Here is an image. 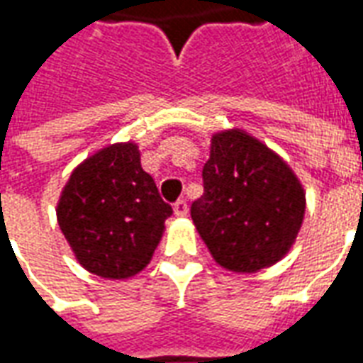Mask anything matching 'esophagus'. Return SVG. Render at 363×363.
I'll return each mask as SVG.
<instances>
[{
    "label": "esophagus",
    "instance_id": "esophagus-1",
    "mask_svg": "<svg viewBox=\"0 0 363 363\" xmlns=\"http://www.w3.org/2000/svg\"><path fill=\"white\" fill-rule=\"evenodd\" d=\"M174 210V216H179V218H182V216H186V212H189V206H186V200L184 198H181V200H177L173 206Z\"/></svg>",
    "mask_w": 363,
    "mask_h": 363
}]
</instances>
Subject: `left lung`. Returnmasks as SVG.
Here are the masks:
<instances>
[{"mask_svg":"<svg viewBox=\"0 0 363 363\" xmlns=\"http://www.w3.org/2000/svg\"><path fill=\"white\" fill-rule=\"evenodd\" d=\"M202 179L190 216L221 268L252 274L288 255L303 223L305 190L276 151L241 128L221 130Z\"/></svg>","mask_w":363,"mask_h":363,"instance_id":"1","label":"left lung"}]
</instances>
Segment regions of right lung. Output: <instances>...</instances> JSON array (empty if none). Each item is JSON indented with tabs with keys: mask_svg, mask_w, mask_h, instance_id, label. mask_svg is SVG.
Returning a JSON list of instances; mask_svg holds the SVG:
<instances>
[{
	"mask_svg": "<svg viewBox=\"0 0 363 363\" xmlns=\"http://www.w3.org/2000/svg\"><path fill=\"white\" fill-rule=\"evenodd\" d=\"M171 213L134 142L111 143L82 161L56 208L77 262L108 280H126L150 264Z\"/></svg>",
	"mask_w": 363,
	"mask_h": 363,
	"instance_id": "1",
	"label": "right lung"
}]
</instances>
